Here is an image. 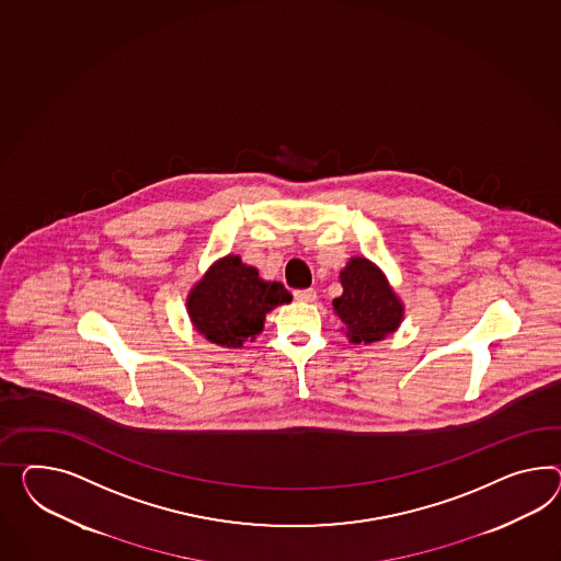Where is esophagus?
Segmentation results:
<instances>
[{"label":"esophagus","instance_id":"34e87169","mask_svg":"<svg viewBox=\"0 0 561 561\" xmlns=\"http://www.w3.org/2000/svg\"><path fill=\"white\" fill-rule=\"evenodd\" d=\"M293 297H295L297 301L313 302L317 299V293L313 288H299V290L293 293Z\"/></svg>","mask_w":561,"mask_h":561}]
</instances>
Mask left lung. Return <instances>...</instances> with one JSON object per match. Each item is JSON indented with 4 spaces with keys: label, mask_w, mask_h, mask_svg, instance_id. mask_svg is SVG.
<instances>
[{
    "label": "left lung",
    "mask_w": 561,
    "mask_h": 561,
    "mask_svg": "<svg viewBox=\"0 0 561 561\" xmlns=\"http://www.w3.org/2000/svg\"><path fill=\"white\" fill-rule=\"evenodd\" d=\"M340 280L344 293L333 299V311L342 319L352 344L380 342L397 331L404 307L374 262L359 256L350 260Z\"/></svg>",
    "instance_id": "8db88e82"
}]
</instances>
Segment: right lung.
<instances>
[{
	"label": "right lung",
	"mask_w": 561,
	"mask_h": 561,
	"mask_svg": "<svg viewBox=\"0 0 561 561\" xmlns=\"http://www.w3.org/2000/svg\"><path fill=\"white\" fill-rule=\"evenodd\" d=\"M280 283H266L240 256H226L191 288L187 311L195 330L211 344L242 347L264 328L266 313L290 301Z\"/></svg>",
	"instance_id": "add662e5"
}]
</instances>
